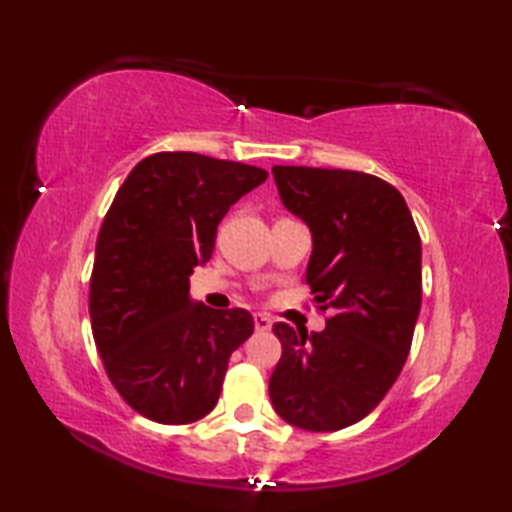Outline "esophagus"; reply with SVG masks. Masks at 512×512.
<instances>
[{
    "label": "esophagus",
    "mask_w": 512,
    "mask_h": 512,
    "mask_svg": "<svg viewBox=\"0 0 512 512\" xmlns=\"http://www.w3.org/2000/svg\"><path fill=\"white\" fill-rule=\"evenodd\" d=\"M253 318H255V329H257V332H268V329L273 327V320H271V316H266V314H255Z\"/></svg>",
    "instance_id": "obj_1"
}]
</instances>
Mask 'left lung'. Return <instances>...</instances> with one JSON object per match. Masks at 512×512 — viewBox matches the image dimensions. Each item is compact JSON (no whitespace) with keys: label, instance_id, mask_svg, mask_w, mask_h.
I'll return each instance as SVG.
<instances>
[{"label":"left lung","instance_id":"8db88e82","mask_svg":"<svg viewBox=\"0 0 512 512\" xmlns=\"http://www.w3.org/2000/svg\"><path fill=\"white\" fill-rule=\"evenodd\" d=\"M282 205L311 232L307 284L334 316L282 343L268 395L284 422L339 431L384 400L411 350L422 302V244L404 196L361 171L273 167Z\"/></svg>","mask_w":512,"mask_h":512}]
</instances>
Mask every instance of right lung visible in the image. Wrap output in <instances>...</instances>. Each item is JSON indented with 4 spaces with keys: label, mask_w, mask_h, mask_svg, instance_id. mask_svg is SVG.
Returning <instances> with one entry per match:
<instances>
[{
    "label": "right lung",
    "mask_w": 512,
    "mask_h": 512,
    "mask_svg": "<svg viewBox=\"0 0 512 512\" xmlns=\"http://www.w3.org/2000/svg\"><path fill=\"white\" fill-rule=\"evenodd\" d=\"M268 173L201 153L137 162L101 223L90 280V318L112 386L160 424L205 418L230 354L255 329L246 309L192 298L189 275L212 257L230 205Z\"/></svg>",
    "instance_id": "add662e5"
}]
</instances>
